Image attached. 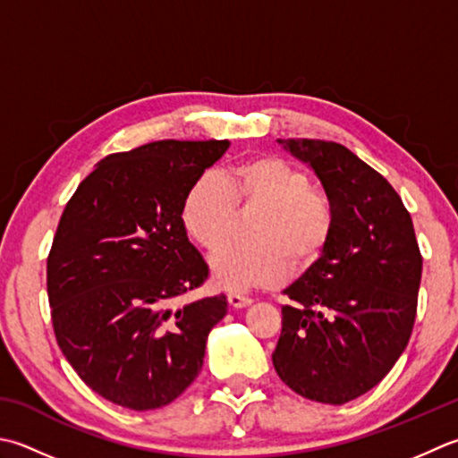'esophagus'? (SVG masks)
<instances>
[{"label":"esophagus","instance_id":"34e87169","mask_svg":"<svg viewBox=\"0 0 458 458\" xmlns=\"http://www.w3.org/2000/svg\"><path fill=\"white\" fill-rule=\"evenodd\" d=\"M228 303L232 308H248L252 303V298H248L244 293H228Z\"/></svg>","mask_w":458,"mask_h":458}]
</instances>
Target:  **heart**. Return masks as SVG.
<instances>
[{"instance_id": "heart-1", "label": "heart", "mask_w": 458, "mask_h": 458, "mask_svg": "<svg viewBox=\"0 0 458 458\" xmlns=\"http://www.w3.org/2000/svg\"><path fill=\"white\" fill-rule=\"evenodd\" d=\"M258 210L248 244H228L210 259L218 288L242 292L272 288L290 267L301 272L324 252L334 230L329 196L311 186L306 170L272 155L240 160L226 174L196 176L181 204L188 236L216 250L234 226L236 212Z\"/></svg>"}]
</instances>
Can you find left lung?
<instances>
[{"label":"left lung","instance_id":"obj_1","mask_svg":"<svg viewBox=\"0 0 458 458\" xmlns=\"http://www.w3.org/2000/svg\"><path fill=\"white\" fill-rule=\"evenodd\" d=\"M306 163L334 206L321 256L284 293L272 361L298 395L344 405L397 363L417 316L423 272L411 214L385 178L344 145L277 139Z\"/></svg>","mask_w":458,"mask_h":458}]
</instances>
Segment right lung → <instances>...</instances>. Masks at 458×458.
Masks as SVG:
<instances>
[{"instance_id":"1","label":"right lung","mask_w":458,"mask_h":458,"mask_svg":"<svg viewBox=\"0 0 458 458\" xmlns=\"http://www.w3.org/2000/svg\"><path fill=\"white\" fill-rule=\"evenodd\" d=\"M228 140H157L97 163L61 214L47 258L57 344L114 405L173 403L202 369L226 295L178 306L208 266L181 222L186 188Z\"/></svg>"}]
</instances>
